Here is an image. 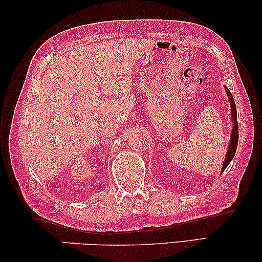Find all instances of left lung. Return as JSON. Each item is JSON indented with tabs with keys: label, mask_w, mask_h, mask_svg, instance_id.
Masks as SVG:
<instances>
[{
	"label": "left lung",
	"mask_w": 262,
	"mask_h": 262,
	"mask_svg": "<svg viewBox=\"0 0 262 262\" xmlns=\"http://www.w3.org/2000/svg\"><path fill=\"white\" fill-rule=\"evenodd\" d=\"M226 94L229 96V101H230V105H231V118H232V123H233V127H232V132H231V138H230V144H229V148L228 152H226L225 156V160L224 164H223L222 167V171H224L226 167L229 166L231 160L233 159L235 151H237V146H238V137H239V131H238V121H237V108H235V103L233 100V96L231 92L228 88L225 87Z\"/></svg>",
	"instance_id": "left-lung-1"
}]
</instances>
